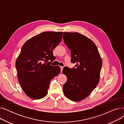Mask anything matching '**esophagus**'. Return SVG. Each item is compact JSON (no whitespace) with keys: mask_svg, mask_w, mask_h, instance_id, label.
Listing matches in <instances>:
<instances>
[{"mask_svg":"<svg viewBox=\"0 0 124 124\" xmlns=\"http://www.w3.org/2000/svg\"><path fill=\"white\" fill-rule=\"evenodd\" d=\"M60 68H61V72H62V70H63V69L64 67H63V66H60Z\"/></svg>","mask_w":124,"mask_h":124,"instance_id":"1","label":"esophagus"}]
</instances>
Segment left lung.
I'll use <instances>...</instances> for the list:
<instances>
[{
    "label": "left lung",
    "mask_w": 124,
    "mask_h": 124,
    "mask_svg": "<svg viewBox=\"0 0 124 124\" xmlns=\"http://www.w3.org/2000/svg\"><path fill=\"white\" fill-rule=\"evenodd\" d=\"M63 40L71 51V62L76 68L65 67L63 74L67 77L63 93L71 101L85 99L100 81L102 60L94 42L79 32H64Z\"/></svg>",
    "instance_id": "left-lung-1"
}]
</instances>
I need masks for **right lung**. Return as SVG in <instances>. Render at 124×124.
Returning <instances> with one entry per match:
<instances>
[{"instance_id": "add662e5", "label": "right lung", "mask_w": 124, "mask_h": 124, "mask_svg": "<svg viewBox=\"0 0 124 124\" xmlns=\"http://www.w3.org/2000/svg\"><path fill=\"white\" fill-rule=\"evenodd\" d=\"M62 31H45L29 39L23 46L16 62L18 79L24 93L39 100L46 96L51 80L60 72L59 66H50L53 49L62 39Z\"/></svg>"}]
</instances>
